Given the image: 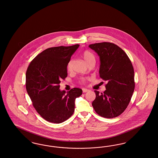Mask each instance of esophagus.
<instances>
[{"label": "esophagus", "mask_w": 158, "mask_h": 158, "mask_svg": "<svg viewBox=\"0 0 158 158\" xmlns=\"http://www.w3.org/2000/svg\"><path fill=\"white\" fill-rule=\"evenodd\" d=\"M82 91H83V93H86V92H88L89 91V89H82Z\"/></svg>", "instance_id": "1"}]
</instances>
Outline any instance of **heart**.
<instances>
[{
    "instance_id": "heart-1",
    "label": "heart",
    "mask_w": 158,
    "mask_h": 158,
    "mask_svg": "<svg viewBox=\"0 0 158 158\" xmlns=\"http://www.w3.org/2000/svg\"><path fill=\"white\" fill-rule=\"evenodd\" d=\"M82 57L83 58V59L85 60V61L86 62V63L88 64L89 63L95 61V58L94 54L90 52V51H85L83 52L82 54ZM72 60H70L69 62L68 63L67 65V69L68 71H70L71 69V67H72ZM89 78H82L81 80V83H85L86 82L89 80Z\"/></svg>"
}]
</instances>
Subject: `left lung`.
Masks as SVG:
<instances>
[{
  "instance_id": "left-lung-1",
  "label": "left lung",
  "mask_w": 158,
  "mask_h": 158,
  "mask_svg": "<svg viewBox=\"0 0 158 158\" xmlns=\"http://www.w3.org/2000/svg\"><path fill=\"white\" fill-rule=\"evenodd\" d=\"M89 47L99 55V76L107 82L103 93L95 90L93 107L102 117H117L127 107L134 92L132 64L126 53L116 44L102 42L90 44Z\"/></svg>"
}]
</instances>
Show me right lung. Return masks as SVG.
I'll list each match as a JSON object with an SVG mask.
<instances>
[{"instance_id":"obj_1","label":"right lung","mask_w":158,"mask_h":158,"mask_svg":"<svg viewBox=\"0 0 158 158\" xmlns=\"http://www.w3.org/2000/svg\"><path fill=\"white\" fill-rule=\"evenodd\" d=\"M79 44L53 47L42 52L29 64L26 73V88L38 114L49 122L60 123L75 111L76 98L81 89H72L66 94L60 83L68 76L67 65Z\"/></svg>"}]
</instances>
